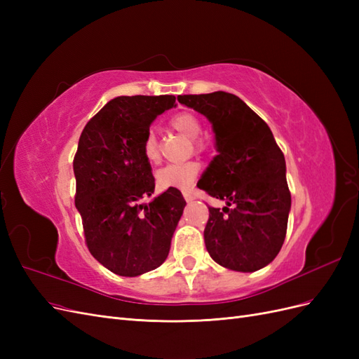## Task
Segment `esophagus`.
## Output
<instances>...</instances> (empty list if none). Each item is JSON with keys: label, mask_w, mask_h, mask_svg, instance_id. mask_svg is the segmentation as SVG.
I'll return each mask as SVG.
<instances>
[{"label": "esophagus", "mask_w": 359, "mask_h": 359, "mask_svg": "<svg viewBox=\"0 0 359 359\" xmlns=\"http://www.w3.org/2000/svg\"><path fill=\"white\" fill-rule=\"evenodd\" d=\"M182 194H184V199H186L187 202H191V201L194 199V196H193V193H191L190 190H186V191H184Z\"/></svg>", "instance_id": "34e87169"}]
</instances>
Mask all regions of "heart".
Segmentation results:
<instances>
[{
    "instance_id": "obj_1",
    "label": "heart",
    "mask_w": 359,
    "mask_h": 359,
    "mask_svg": "<svg viewBox=\"0 0 359 359\" xmlns=\"http://www.w3.org/2000/svg\"><path fill=\"white\" fill-rule=\"evenodd\" d=\"M170 126L178 130V132L184 133L187 137H191L194 140V145L199 149L203 148V140L198 136L202 132V123L201 119L190 112H180L170 118ZM140 151L142 156L151 165H156L160 161L161 153H160V144L158 137L153 128L147 130L144 135L142 144H140ZM201 172V165L198 161L189 160L181 163H170V165L165 166L157 172V184L163 189L177 187V189H190L194 181H196Z\"/></svg>"
}]
</instances>
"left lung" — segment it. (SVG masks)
I'll return each mask as SVG.
<instances>
[{
    "label": "left lung",
    "mask_w": 359,
    "mask_h": 359,
    "mask_svg": "<svg viewBox=\"0 0 359 359\" xmlns=\"http://www.w3.org/2000/svg\"><path fill=\"white\" fill-rule=\"evenodd\" d=\"M212 124L215 156L198 187L226 202L208 206L203 238L217 264L253 273L273 262L285 243L290 211L286 161L268 124L231 93L178 95Z\"/></svg>",
    "instance_id": "left-lung-1"
}]
</instances>
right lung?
Instances as JSON below:
<instances>
[{
	"mask_svg": "<svg viewBox=\"0 0 359 359\" xmlns=\"http://www.w3.org/2000/svg\"><path fill=\"white\" fill-rule=\"evenodd\" d=\"M175 95H121L97 112L79 137L73 160L74 203L85 243L99 262L123 277H136L165 262L186 201L169 187L154 193L151 165L140 144Z\"/></svg>",
	"mask_w": 359,
	"mask_h": 359,
	"instance_id": "1",
	"label": "right lung"
}]
</instances>
